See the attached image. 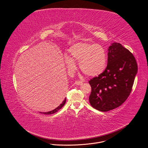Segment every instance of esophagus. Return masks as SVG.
Listing matches in <instances>:
<instances>
[{
    "label": "esophagus",
    "instance_id": "esophagus-1",
    "mask_svg": "<svg viewBox=\"0 0 148 148\" xmlns=\"http://www.w3.org/2000/svg\"><path fill=\"white\" fill-rule=\"evenodd\" d=\"M75 84L76 85H78V86H81V85H82L83 82H81V81H76V82H75Z\"/></svg>",
    "mask_w": 148,
    "mask_h": 148
}]
</instances>
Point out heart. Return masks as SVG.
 Returning a JSON list of instances; mask_svg holds the SVG:
<instances>
[{
	"mask_svg": "<svg viewBox=\"0 0 148 148\" xmlns=\"http://www.w3.org/2000/svg\"><path fill=\"white\" fill-rule=\"evenodd\" d=\"M69 56L65 57V62L69 70L75 68L79 62L81 70L88 76L95 77L103 72L107 66V53L100 45L78 42L73 45L68 50Z\"/></svg>",
	"mask_w": 148,
	"mask_h": 148,
	"instance_id": "obj_1",
	"label": "heart"
}]
</instances>
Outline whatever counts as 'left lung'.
Returning <instances> with one entry per match:
<instances>
[{"label":"left lung","mask_w":148,"mask_h":148,"mask_svg":"<svg viewBox=\"0 0 148 148\" xmlns=\"http://www.w3.org/2000/svg\"><path fill=\"white\" fill-rule=\"evenodd\" d=\"M137 72L138 65L132 53L121 44L112 43L108 49L106 69L89 81L92 88L90 104L102 112L121 106L130 94Z\"/></svg>","instance_id":"8db88e82"}]
</instances>
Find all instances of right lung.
<instances>
[{"instance_id": "add662e5", "label": "right lung", "mask_w": 148, "mask_h": 148, "mask_svg": "<svg viewBox=\"0 0 148 148\" xmlns=\"http://www.w3.org/2000/svg\"><path fill=\"white\" fill-rule=\"evenodd\" d=\"M65 102H66V98L64 99V100L62 101V102L61 103V104H60L58 107H56L55 109L51 111H49V112H40L41 113H43V114H53V113H56L59 110H60L61 109V108L64 106V104H65Z\"/></svg>"}]
</instances>
